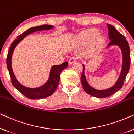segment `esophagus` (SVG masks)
Returning <instances> with one entry per match:
<instances>
[{
	"instance_id": "34e87169",
	"label": "esophagus",
	"mask_w": 134,
	"mask_h": 134,
	"mask_svg": "<svg viewBox=\"0 0 134 134\" xmlns=\"http://www.w3.org/2000/svg\"><path fill=\"white\" fill-rule=\"evenodd\" d=\"M76 60H77V58H76V57H72V58H71L70 59H69V64H74L75 62H76Z\"/></svg>"
}]
</instances>
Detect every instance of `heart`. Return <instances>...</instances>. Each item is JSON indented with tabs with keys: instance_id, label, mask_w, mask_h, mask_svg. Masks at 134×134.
<instances>
[{
	"instance_id": "b5f03b06",
	"label": "heart",
	"mask_w": 134,
	"mask_h": 134,
	"mask_svg": "<svg viewBox=\"0 0 134 134\" xmlns=\"http://www.w3.org/2000/svg\"><path fill=\"white\" fill-rule=\"evenodd\" d=\"M99 31L96 29L88 30L83 32L80 36V39L85 43H91L96 40V45L100 47L105 42V38L103 36L99 35Z\"/></svg>"
}]
</instances>
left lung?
<instances>
[{"instance_id": "obj_1", "label": "left lung", "mask_w": 134, "mask_h": 134, "mask_svg": "<svg viewBox=\"0 0 134 134\" xmlns=\"http://www.w3.org/2000/svg\"><path fill=\"white\" fill-rule=\"evenodd\" d=\"M107 25L108 30V37H109L110 40L107 46V48H109L110 46L113 45H117L120 48L122 55V69H121L120 75H119L118 79L116 82L115 85L113 86L111 88L107 89V90H98L93 88L89 85L85 76V66L83 64V70L81 76V82L83 88L87 94L97 98L109 97L122 88L123 84H124V80H125L126 76L129 72L130 64H131L129 46L125 37L121 34L116 29L115 27H113L112 25L110 24H107Z\"/></svg>"}]
</instances>
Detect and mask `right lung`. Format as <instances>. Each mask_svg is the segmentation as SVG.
<instances>
[{
	"label": "right lung",
	"instance_id": "add662e5",
	"mask_svg": "<svg viewBox=\"0 0 134 134\" xmlns=\"http://www.w3.org/2000/svg\"><path fill=\"white\" fill-rule=\"evenodd\" d=\"M53 28V26L51 25L44 24L29 29L22 34L18 35V38L12 42L10 46V48L8 49V55H7V65L9 74H10V78H11L12 85L23 95L30 99H43V98L48 97L49 96L52 95L56 91L57 87L58 86L60 80V73L64 69L67 68L68 66V62H64L60 65H53L51 69L48 80L43 85L38 87V88H30L24 86L21 83H19L13 72L12 67V58L13 51L17 44L27 35L36 31H40L42 30H49Z\"/></svg>",
	"mask_w": 134,
	"mask_h": 134
}]
</instances>
